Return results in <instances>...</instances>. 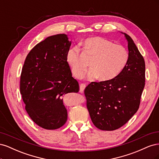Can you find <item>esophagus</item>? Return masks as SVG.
<instances>
[{
    "label": "esophagus",
    "instance_id": "esophagus-1",
    "mask_svg": "<svg viewBox=\"0 0 159 159\" xmlns=\"http://www.w3.org/2000/svg\"><path fill=\"white\" fill-rule=\"evenodd\" d=\"M85 84H81L80 85V92L83 93L84 89H85Z\"/></svg>",
    "mask_w": 159,
    "mask_h": 159
}]
</instances>
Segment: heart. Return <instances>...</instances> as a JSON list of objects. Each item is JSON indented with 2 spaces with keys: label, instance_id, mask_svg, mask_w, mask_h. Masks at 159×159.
Wrapping results in <instances>:
<instances>
[{
  "label": "heart",
  "instance_id": "1",
  "mask_svg": "<svg viewBox=\"0 0 159 159\" xmlns=\"http://www.w3.org/2000/svg\"><path fill=\"white\" fill-rule=\"evenodd\" d=\"M83 46L92 58L90 62V78L97 77L99 81H108L117 76L127 65L129 53L121 45L114 44L102 37L87 38ZM67 63L76 78H81L87 70L88 66L81 61L78 48H71L66 55Z\"/></svg>",
  "mask_w": 159,
  "mask_h": 159
}]
</instances>
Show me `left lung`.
<instances>
[{"instance_id": "left-lung-1", "label": "left lung", "mask_w": 159, "mask_h": 159, "mask_svg": "<svg viewBox=\"0 0 159 159\" xmlns=\"http://www.w3.org/2000/svg\"><path fill=\"white\" fill-rule=\"evenodd\" d=\"M121 33L128 43L127 65L115 78L91 82L84 91L91 121L103 131H113L128 122L137 111L145 87V60L132 38Z\"/></svg>"}]
</instances>
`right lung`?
I'll return each instance as SVG.
<instances>
[{"instance_id": "right-lung-1", "label": "right lung", "mask_w": 159, "mask_h": 159, "mask_svg": "<svg viewBox=\"0 0 159 159\" xmlns=\"http://www.w3.org/2000/svg\"><path fill=\"white\" fill-rule=\"evenodd\" d=\"M71 41L65 34L46 38L26 56L20 76V93L32 121L45 129H57L67 121L64 95L78 92L66 55Z\"/></svg>"}]
</instances>
